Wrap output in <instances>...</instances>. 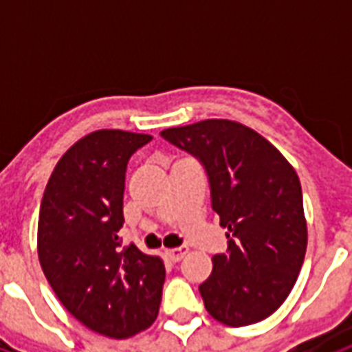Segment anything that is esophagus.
<instances>
[{"instance_id":"esophagus-1","label":"esophagus","mask_w":352,"mask_h":352,"mask_svg":"<svg viewBox=\"0 0 352 352\" xmlns=\"http://www.w3.org/2000/svg\"><path fill=\"white\" fill-rule=\"evenodd\" d=\"M166 256H168L171 262H179V260L184 258V254L188 252V249L186 247H179V249H166Z\"/></svg>"}]
</instances>
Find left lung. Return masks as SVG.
I'll return each instance as SVG.
<instances>
[{
  "label": "left lung",
  "mask_w": 352,
  "mask_h": 352,
  "mask_svg": "<svg viewBox=\"0 0 352 352\" xmlns=\"http://www.w3.org/2000/svg\"><path fill=\"white\" fill-rule=\"evenodd\" d=\"M160 135L206 166L214 213L232 237L228 252L214 254L213 272L199 285L206 309L226 326L264 320L290 294L307 249L296 169L258 131L228 118Z\"/></svg>",
  "instance_id": "obj_1"
}]
</instances>
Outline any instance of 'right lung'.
<instances>
[{
    "label": "right lung",
    "instance_id": "obj_1",
    "mask_svg": "<svg viewBox=\"0 0 352 352\" xmlns=\"http://www.w3.org/2000/svg\"><path fill=\"white\" fill-rule=\"evenodd\" d=\"M148 133L96 130L58 160L37 222V254L58 300L79 322L113 340L143 332L158 315L166 267L122 247L126 166Z\"/></svg>",
    "mask_w": 352,
    "mask_h": 352
}]
</instances>
